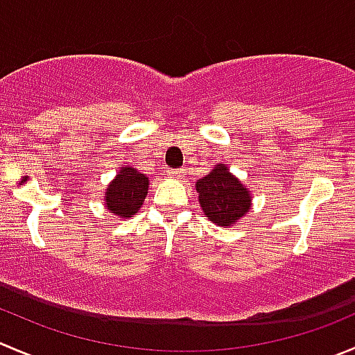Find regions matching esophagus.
Segmentation results:
<instances>
[{"instance_id": "obj_1", "label": "esophagus", "mask_w": 355, "mask_h": 355, "mask_svg": "<svg viewBox=\"0 0 355 355\" xmlns=\"http://www.w3.org/2000/svg\"><path fill=\"white\" fill-rule=\"evenodd\" d=\"M168 175L175 178H180L182 177V170H168Z\"/></svg>"}]
</instances>
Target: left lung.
I'll return each mask as SVG.
<instances>
[{"instance_id":"left-lung-1","label":"left lung","mask_w":355,"mask_h":355,"mask_svg":"<svg viewBox=\"0 0 355 355\" xmlns=\"http://www.w3.org/2000/svg\"><path fill=\"white\" fill-rule=\"evenodd\" d=\"M196 191L202 211L216 225L230 227L251 208L250 191L222 163L196 182Z\"/></svg>"}]
</instances>
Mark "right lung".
Masks as SVG:
<instances>
[{
  "instance_id": "obj_1",
  "label": "right lung",
  "mask_w": 355,
  "mask_h": 355,
  "mask_svg": "<svg viewBox=\"0 0 355 355\" xmlns=\"http://www.w3.org/2000/svg\"><path fill=\"white\" fill-rule=\"evenodd\" d=\"M149 191V178L132 166H123L105 191V208L118 218H130L140 209Z\"/></svg>"
}]
</instances>
